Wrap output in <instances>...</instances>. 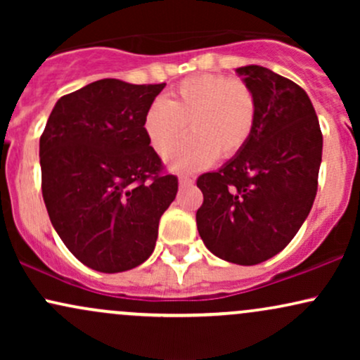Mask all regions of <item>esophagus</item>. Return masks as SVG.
I'll return each instance as SVG.
<instances>
[{
	"label": "esophagus",
	"instance_id": "34e87169",
	"mask_svg": "<svg viewBox=\"0 0 360 360\" xmlns=\"http://www.w3.org/2000/svg\"><path fill=\"white\" fill-rule=\"evenodd\" d=\"M194 181L189 179V177H179V188L184 189V188H189V186H193Z\"/></svg>",
	"mask_w": 360,
	"mask_h": 360
}]
</instances>
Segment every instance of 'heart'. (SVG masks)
I'll use <instances>...</instances> for the list:
<instances>
[{
    "label": "heart",
    "mask_w": 360,
    "mask_h": 360,
    "mask_svg": "<svg viewBox=\"0 0 360 360\" xmlns=\"http://www.w3.org/2000/svg\"><path fill=\"white\" fill-rule=\"evenodd\" d=\"M255 98L249 86L225 76H194L181 82L167 100H155L143 115L146 137L159 155H167L184 136L192 137L167 157L177 174L201 171L218 155L232 157L247 146L255 127Z\"/></svg>",
    "instance_id": "heart-1"
}]
</instances>
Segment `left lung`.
<instances>
[{
  "label": "left lung",
  "instance_id": "8db88e82",
  "mask_svg": "<svg viewBox=\"0 0 360 360\" xmlns=\"http://www.w3.org/2000/svg\"><path fill=\"white\" fill-rule=\"evenodd\" d=\"M255 98L247 146L198 179L203 205L198 232L212 254L254 266L279 254L311 210L321 164V137L307 91L262 65L237 69Z\"/></svg>",
  "mask_w": 360,
  "mask_h": 360
}]
</instances>
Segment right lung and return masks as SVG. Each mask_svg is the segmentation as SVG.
I'll list each match as a JSON object with an SVG mask.
<instances>
[{
	"mask_svg": "<svg viewBox=\"0 0 360 360\" xmlns=\"http://www.w3.org/2000/svg\"><path fill=\"white\" fill-rule=\"evenodd\" d=\"M164 86L91 82L56 103L40 137L49 217L64 245L94 271L146 262L176 198V176L160 174L143 131V115Z\"/></svg>",
	"mask_w": 360,
	"mask_h": 360,
	"instance_id": "right-lung-1",
	"label": "right lung"
}]
</instances>
